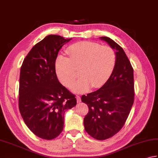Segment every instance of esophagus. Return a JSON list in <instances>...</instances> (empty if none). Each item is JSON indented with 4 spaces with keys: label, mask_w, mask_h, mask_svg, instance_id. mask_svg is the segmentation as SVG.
Here are the masks:
<instances>
[{
    "label": "esophagus",
    "mask_w": 158,
    "mask_h": 158,
    "mask_svg": "<svg viewBox=\"0 0 158 158\" xmlns=\"http://www.w3.org/2000/svg\"><path fill=\"white\" fill-rule=\"evenodd\" d=\"M76 99H77V102H78V103H80V102H81V99H80V96H76Z\"/></svg>",
    "instance_id": "34e87169"
}]
</instances>
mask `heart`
Listing matches in <instances>:
<instances>
[{"mask_svg":"<svg viewBox=\"0 0 158 158\" xmlns=\"http://www.w3.org/2000/svg\"><path fill=\"white\" fill-rule=\"evenodd\" d=\"M67 52L69 58L59 56L56 59V72L62 84L69 88L75 82L79 70L80 78L72 88L76 93H85L91 87H101L114 69L115 53L110 47L83 41L72 44Z\"/></svg>","mask_w":158,"mask_h":158,"instance_id":"heart-1","label":"heart"}]
</instances>
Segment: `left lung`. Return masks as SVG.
<instances>
[{
  "instance_id": "obj_1",
  "label": "left lung",
  "mask_w": 158,
  "mask_h": 158,
  "mask_svg": "<svg viewBox=\"0 0 158 158\" xmlns=\"http://www.w3.org/2000/svg\"><path fill=\"white\" fill-rule=\"evenodd\" d=\"M115 49V65L111 76L98 90L82 96L89 107L85 129L98 140L111 138L120 131L134 102L133 69L123 49L111 38L100 37Z\"/></svg>"
}]
</instances>
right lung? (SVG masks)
Returning <instances> with one entry per match:
<instances>
[{
    "label": "right lung",
    "instance_id": "add662e5",
    "mask_svg": "<svg viewBox=\"0 0 158 158\" xmlns=\"http://www.w3.org/2000/svg\"><path fill=\"white\" fill-rule=\"evenodd\" d=\"M71 40L47 35L32 47L20 68V113L31 131L44 139L60 134L65 111L76 105L75 95L58 81L55 67L59 50Z\"/></svg>",
    "mask_w": 158,
    "mask_h": 158
}]
</instances>
